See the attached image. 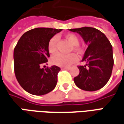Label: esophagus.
I'll list each match as a JSON object with an SVG mask.
<instances>
[{
    "instance_id": "esophagus-1",
    "label": "esophagus",
    "mask_w": 124,
    "mask_h": 124,
    "mask_svg": "<svg viewBox=\"0 0 124 124\" xmlns=\"http://www.w3.org/2000/svg\"><path fill=\"white\" fill-rule=\"evenodd\" d=\"M62 69H66V70H69V69H70V67H63Z\"/></svg>"
}]
</instances>
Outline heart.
<instances>
[{"label": "heart", "mask_w": 124, "mask_h": 124, "mask_svg": "<svg viewBox=\"0 0 124 124\" xmlns=\"http://www.w3.org/2000/svg\"><path fill=\"white\" fill-rule=\"evenodd\" d=\"M66 39L68 40L70 44L73 45V49L74 51L77 52H81L82 49L79 45V38L75 34L72 33H69L66 34ZM58 39L56 36H54L51 38L48 43L47 49L50 54H54L56 51V45ZM78 60V57L75 54H62L60 53L56 54L51 58V62L54 65L61 66V67H66L69 66L71 64H74Z\"/></svg>", "instance_id": "1"}]
</instances>
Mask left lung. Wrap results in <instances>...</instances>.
<instances>
[{
    "mask_svg": "<svg viewBox=\"0 0 124 124\" xmlns=\"http://www.w3.org/2000/svg\"><path fill=\"white\" fill-rule=\"evenodd\" d=\"M69 30L79 34L88 46L82 59L86 64L78 66L79 74L74 78V82L83 90H100L111 75L114 64L111 44L104 34L94 28L82 27Z\"/></svg>",
    "mask_w": 124,
    "mask_h": 124,
    "instance_id": "8db88e82",
    "label": "left lung"
}]
</instances>
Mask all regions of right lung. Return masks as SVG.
Here are the masks:
<instances>
[{
    "label": "right lung",
    "instance_id": "obj_1",
    "mask_svg": "<svg viewBox=\"0 0 124 124\" xmlns=\"http://www.w3.org/2000/svg\"><path fill=\"white\" fill-rule=\"evenodd\" d=\"M62 29L37 28L23 34L14 49V71L18 83L27 92L41 96L56 86L60 68L51 66L43 69L49 57L48 43Z\"/></svg>",
    "mask_w": 124,
    "mask_h": 124
}]
</instances>
